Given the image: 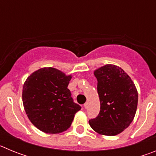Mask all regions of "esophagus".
<instances>
[{"label":"esophagus","instance_id":"obj_1","mask_svg":"<svg viewBox=\"0 0 156 156\" xmlns=\"http://www.w3.org/2000/svg\"><path fill=\"white\" fill-rule=\"evenodd\" d=\"M83 106H84L85 108H87V106H88V103L86 102L84 105H83Z\"/></svg>","mask_w":156,"mask_h":156}]
</instances>
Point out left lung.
Segmentation results:
<instances>
[{"label":"left lung","instance_id":"1","mask_svg":"<svg viewBox=\"0 0 156 156\" xmlns=\"http://www.w3.org/2000/svg\"><path fill=\"white\" fill-rule=\"evenodd\" d=\"M98 80L100 112L89 120L101 135L115 136L129 126L136 114L138 94L134 83L124 70L107 64L94 71Z\"/></svg>","mask_w":156,"mask_h":156}]
</instances>
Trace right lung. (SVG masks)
Here are the masks:
<instances>
[{"instance_id": "add662e5", "label": "right lung", "mask_w": 156, "mask_h": 156, "mask_svg": "<svg viewBox=\"0 0 156 156\" xmlns=\"http://www.w3.org/2000/svg\"><path fill=\"white\" fill-rule=\"evenodd\" d=\"M72 75L44 67L30 74L23 88V103L30 122L46 133H59L70 127L81 109L73 102L68 85Z\"/></svg>"}]
</instances>
